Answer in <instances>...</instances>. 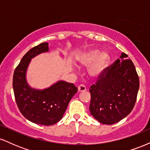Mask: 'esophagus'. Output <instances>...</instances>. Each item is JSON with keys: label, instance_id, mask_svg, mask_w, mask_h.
<instances>
[{"label": "esophagus", "instance_id": "obj_1", "mask_svg": "<svg viewBox=\"0 0 150 150\" xmlns=\"http://www.w3.org/2000/svg\"><path fill=\"white\" fill-rule=\"evenodd\" d=\"M86 87L84 85H80L78 86V92H85V91H86Z\"/></svg>", "mask_w": 150, "mask_h": 150}]
</instances>
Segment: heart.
<instances>
[{"mask_svg":"<svg viewBox=\"0 0 150 150\" xmlns=\"http://www.w3.org/2000/svg\"><path fill=\"white\" fill-rule=\"evenodd\" d=\"M77 60L81 65L89 66V74L90 76L98 78L104 73L107 68L110 56L106 52L101 53L98 49H91L81 54Z\"/></svg>","mask_w":150,"mask_h":150,"instance_id":"1","label":"heart"}]
</instances>
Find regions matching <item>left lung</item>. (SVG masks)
<instances>
[{
    "instance_id": "left-lung-1",
    "label": "left lung",
    "mask_w": 150,
    "mask_h": 150,
    "mask_svg": "<svg viewBox=\"0 0 150 150\" xmlns=\"http://www.w3.org/2000/svg\"><path fill=\"white\" fill-rule=\"evenodd\" d=\"M128 55L122 53L91 86L89 111L99 123L112 125L131 112L138 92L139 77Z\"/></svg>"
}]
</instances>
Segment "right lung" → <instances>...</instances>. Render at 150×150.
Listing matches in <instances>:
<instances>
[{"label":"right lung","instance_id":"right-lung-1","mask_svg":"<svg viewBox=\"0 0 150 150\" xmlns=\"http://www.w3.org/2000/svg\"><path fill=\"white\" fill-rule=\"evenodd\" d=\"M49 51L46 42L30 49L15 68L13 79L15 101L20 112L30 121L43 125H53L61 120L70 99L77 92L73 83L62 80L44 89L29 85L26 75L31 60Z\"/></svg>","mask_w":150,"mask_h":150}]
</instances>
